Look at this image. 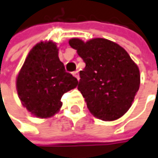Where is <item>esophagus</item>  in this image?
<instances>
[{"label": "esophagus", "mask_w": 158, "mask_h": 158, "mask_svg": "<svg viewBox=\"0 0 158 158\" xmlns=\"http://www.w3.org/2000/svg\"><path fill=\"white\" fill-rule=\"evenodd\" d=\"M73 76L75 77V78H76V79L79 80V72H78V71H75V72H73Z\"/></svg>", "instance_id": "1"}]
</instances>
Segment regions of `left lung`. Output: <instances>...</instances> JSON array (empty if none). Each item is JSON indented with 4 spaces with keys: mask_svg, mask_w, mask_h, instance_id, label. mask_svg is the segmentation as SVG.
<instances>
[{
    "mask_svg": "<svg viewBox=\"0 0 158 158\" xmlns=\"http://www.w3.org/2000/svg\"><path fill=\"white\" fill-rule=\"evenodd\" d=\"M85 63L78 89L92 114L102 121L122 117L132 105L140 86L137 65L123 47L104 38L69 41Z\"/></svg>",
    "mask_w": 158,
    "mask_h": 158,
    "instance_id": "1",
    "label": "left lung"
}]
</instances>
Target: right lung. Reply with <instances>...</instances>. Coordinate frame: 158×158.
Here are the masks:
<instances>
[{
	"mask_svg": "<svg viewBox=\"0 0 158 158\" xmlns=\"http://www.w3.org/2000/svg\"><path fill=\"white\" fill-rule=\"evenodd\" d=\"M57 51L52 42L37 44L26 57L16 80L23 105L40 118L55 114L62 106L63 94L78 85L77 79L66 73Z\"/></svg>",
	"mask_w": 158,
	"mask_h": 158,
	"instance_id": "right-lung-1",
	"label": "right lung"
}]
</instances>
